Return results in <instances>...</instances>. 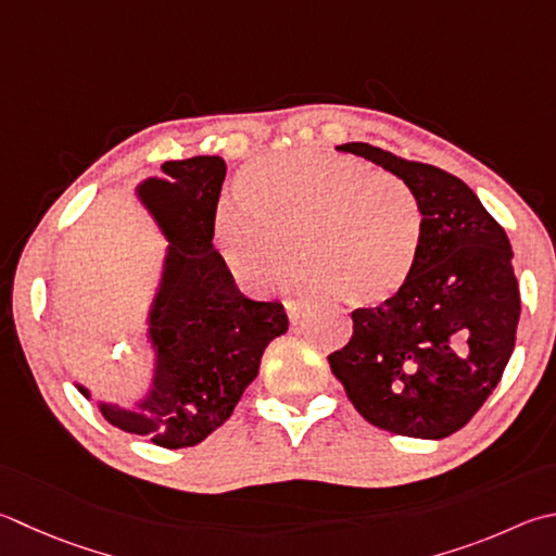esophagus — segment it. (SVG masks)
<instances>
[{"instance_id":"34e87169","label":"esophagus","mask_w":556,"mask_h":556,"mask_svg":"<svg viewBox=\"0 0 556 556\" xmlns=\"http://www.w3.org/2000/svg\"><path fill=\"white\" fill-rule=\"evenodd\" d=\"M285 308H287V316H289L291 323H299L311 311V306L308 304H301V301H287Z\"/></svg>"}]
</instances>
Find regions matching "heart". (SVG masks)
<instances>
[{"label":"heart","mask_w":556,"mask_h":556,"mask_svg":"<svg viewBox=\"0 0 556 556\" xmlns=\"http://www.w3.org/2000/svg\"><path fill=\"white\" fill-rule=\"evenodd\" d=\"M240 204L216 214L214 243L240 287L265 294L289 279L294 245L306 285L352 306H381L416 275L426 214L406 181L359 157L291 150L236 179Z\"/></svg>","instance_id":"obj_1"}]
</instances>
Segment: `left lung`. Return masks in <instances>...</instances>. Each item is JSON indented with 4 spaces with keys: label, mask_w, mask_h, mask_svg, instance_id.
Here are the masks:
<instances>
[{
    "label": "left lung",
    "mask_w": 556,
    "mask_h": 556,
    "mask_svg": "<svg viewBox=\"0 0 556 556\" xmlns=\"http://www.w3.org/2000/svg\"><path fill=\"white\" fill-rule=\"evenodd\" d=\"M416 191L426 214L416 275L377 308L352 311V338L328 355L332 375L371 426L440 440L467 426L516 348L520 291L506 230L445 169L369 143L338 146Z\"/></svg>",
    "instance_id": "left-lung-1"
}]
</instances>
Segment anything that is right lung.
<instances>
[{
  "mask_svg": "<svg viewBox=\"0 0 556 556\" xmlns=\"http://www.w3.org/2000/svg\"><path fill=\"white\" fill-rule=\"evenodd\" d=\"M165 177H150L136 194L167 238L163 279L148 316L155 375L136 408L99 403L102 416L157 447L199 445L224 426L262 352L285 336L289 318L279 301H252L214 250V220L226 179L218 155L169 160ZM89 399V391L79 387Z\"/></svg>",
  "mask_w": 556,
  "mask_h": 556,
  "instance_id": "add662e5",
  "label": "right lung"
}]
</instances>
